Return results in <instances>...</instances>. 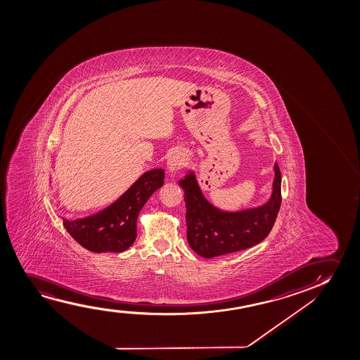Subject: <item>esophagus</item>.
<instances>
[{
  "mask_svg": "<svg viewBox=\"0 0 360 360\" xmlns=\"http://www.w3.org/2000/svg\"><path fill=\"white\" fill-rule=\"evenodd\" d=\"M184 162H186V153L182 151H174L168 158V171L172 173L177 172L183 167Z\"/></svg>",
  "mask_w": 360,
  "mask_h": 360,
  "instance_id": "esophagus-1",
  "label": "esophagus"
}]
</instances>
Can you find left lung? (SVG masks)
<instances>
[{
	"label": "left lung",
	"mask_w": 360,
	"mask_h": 360,
	"mask_svg": "<svg viewBox=\"0 0 360 360\" xmlns=\"http://www.w3.org/2000/svg\"><path fill=\"white\" fill-rule=\"evenodd\" d=\"M273 194L263 207L240 212H225L212 207L202 197L194 174L179 182L184 192L187 240L199 256L205 258L227 255L256 246L276 224L281 205V174L274 165Z\"/></svg>",
	"instance_id": "obj_1"
}]
</instances>
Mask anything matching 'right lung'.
<instances>
[{
	"label": "right lung",
	"mask_w": 360,
	"mask_h": 360,
	"mask_svg": "<svg viewBox=\"0 0 360 360\" xmlns=\"http://www.w3.org/2000/svg\"><path fill=\"white\" fill-rule=\"evenodd\" d=\"M161 168L143 174L117 202L94 217L63 221L70 235L92 252H123L136 238V220L143 204L163 184Z\"/></svg>",
	"instance_id": "right-lung-1"
}]
</instances>
